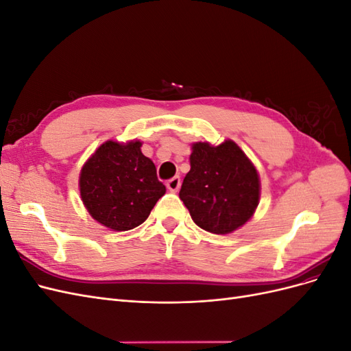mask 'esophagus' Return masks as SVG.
<instances>
[{
  "instance_id": "esophagus-1",
  "label": "esophagus",
  "mask_w": 351,
  "mask_h": 351,
  "mask_svg": "<svg viewBox=\"0 0 351 351\" xmlns=\"http://www.w3.org/2000/svg\"><path fill=\"white\" fill-rule=\"evenodd\" d=\"M180 186H182V180H180V177H173L167 182V187L169 192H178Z\"/></svg>"
}]
</instances>
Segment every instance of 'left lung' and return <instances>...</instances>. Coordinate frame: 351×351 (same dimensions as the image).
Segmentation results:
<instances>
[{"instance_id": "1", "label": "left lung", "mask_w": 351, "mask_h": 351, "mask_svg": "<svg viewBox=\"0 0 351 351\" xmlns=\"http://www.w3.org/2000/svg\"><path fill=\"white\" fill-rule=\"evenodd\" d=\"M259 190L256 168L234 142L192 146L180 199L200 228L228 234L246 224L259 204Z\"/></svg>"}]
</instances>
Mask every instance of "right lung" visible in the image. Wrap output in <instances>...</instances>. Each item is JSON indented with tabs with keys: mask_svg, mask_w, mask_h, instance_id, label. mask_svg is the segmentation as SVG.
<instances>
[{
	"mask_svg": "<svg viewBox=\"0 0 351 351\" xmlns=\"http://www.w3.org/2000/svg\"><path fill=\"white\" fill-rule=\"evenodd\" d=\"M133 141L101 145L80 173V196L93 219L114 231L132 230L165 195L155 164Z\"/></svg>",
	"mask_w": 351,
	"mask_h": 351,
	"instance_id": "add662e5",
	"label": "right lung"
}]
</instances>
